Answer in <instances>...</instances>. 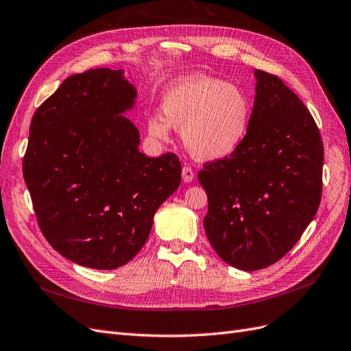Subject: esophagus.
Wrapping results in <instances>:
<instances>
[{
    "instance_id": "1",
    "label": "esophagus",
    "mask_w": 351,
    "mask_h": 351,
    "mask_svg": "<svg viewBox=\"0 0 351 351\" xmlns=\"http://www.w3.org/2000/svg\"><path fill=\"white\" fill-rule=\"evenodd\" d=\"M182 179L184 182H192L194 180V171L189 166L182 167Z\"/></svg>"
}]
</instances>
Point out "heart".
<instances>
[{
  "instance_id": "obj_1",
  "label": "heart",
  "mask_w": 351,
  "mask_h": 351,
  "mask_svg": "<svg viewBox=\"0 0 351 351\" xmlns=\"http://www.w3.org/2000/svg\"><path fill=\"white\" fill-rule=\"evenodd\" d=\"M162 114L149 119V132L167 140L171 127L182 131L188 152L202 160H219L243 144L252 119V100L236 84L189 75L162 95Z\"/></svg>"
}]
</instances>
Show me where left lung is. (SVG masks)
<instances>
[{
    "instance_id": "obj_1",
    "label": "left lung",
    "mask_w": 351,
    "mask_h": 351,
    "mask_svg": "<svg viewBox=\"0 0 351 351\" xmlns=\"http://www.w3.org/2000/svg\"><path fill=\"white\" fill-rule=\"evenodd\" d=\"M243 144L198 173L208 197L206 234L232 267L255 271L285 256L318 211L324 145L308 108L261 70Z\"/></svg>"
}]
</instances>
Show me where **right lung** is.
<instances>
[{"label": "right lung", "mask_w": 351, "mask_h": 351, "mask_svg": "<svg viewBox=\"0 0 351 351\" xmlns=\"http://www.w3.org/2000/svg\"><path fill=\"white\" fill-rule=\"evenodd\" d=\"M135 97L122 70L95 69L65 78L32 118L23 175L33 210L45 239L78 265L130 263L180 184L176 154L138 150L122 115Z\"/></svg>", "instance_id": "obj_1"}]
</instances>
